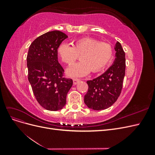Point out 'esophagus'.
Instances as JSON below:
<instances>
[{
  "label": "esophagus",
  "instance_id": "obj_1",
  "mask_svg": "<svg viewBox=\"0 0 155 155\" xmlns=\"http://www.w3.org/2000/svg\"><path fill=\"white\" fill-rule=\"evenodd\" d=\"M80 81L79 80V79H76V78H74V79H73V83H74V85H76V84Z\"/></svg>",
  "mask_w": 155,
  "mask_h": 155
}]
</instances>
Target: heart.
Segmentation results:
<instances>
[{"label":"heart","instance_id":"b5f03b06","mask_svg":"<svg viewBox=\"0 0 155 155\" xmlns=\"http://www.w3.org/2000/svg\"><path fill=\"white\" fill-rule=\"evenodd\" d=\"M58 54L65 63H74L78 55H81V61L71 65L67 70L70 77H82L92 70L96 72L104 68L112 57V46L106 43H100L92 38H83L77 40L72 46L61 43L58 48Z\"/></svg>","mask_w":155,"mask_h":155}]
</instances>
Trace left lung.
<instances>
[{"label":"left lung","mask_w":155,"mask_h":155,"mask_svg":"<svg viewBox=\"0 0 155 155\" xmlns=\"http://www.w3.org/2000/svg\"><path fill=\"white\" fill-rule=\"evenodd\" d=\"M114 50L116 58L111 66L99 77L87 81L88 89L84 102L89 109H106L113 105L120 95L125 73V54L118 41Z\"/></svg>","instance_id":"8db88e82"}]
</instances>
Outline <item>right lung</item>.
Instances as JSON below:
<instances>
[{
  "instance_id": "obj_1",
  "label": "right lung",
  "mask_w": 155,
  "mask_h": 155,
  "mask_svg": "<svg viewBox=\"0 0 155 155\" xmlns=\"http://www.w3.org/2000/svg\"><path fill=\"white\" fill-rule=\"evenodd\" d=\"M68 36L51 31L37 37L30 45L27 55L28 81L39 104L45 109L56 111L66 105L71 79L63 78L64 70L58 59V48Z\"/></svg>"
}]
</instances>
